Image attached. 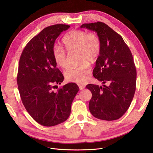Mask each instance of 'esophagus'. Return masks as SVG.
<instances>
[{
  "label": "esophagus",
  "mask_w": 153,
  "mask_h": 153,
  "mask_svg": "<svg viewBox=\"0 0 153 153\" xmlns=\"http://www.w3.org/2000/svg\"><path fill=\"white\" fill-rule=\"evenodd\" d=\"M78 87H79V89H80V90H82V89H84V88H85V85H83V84H78Z\"/></svg>",
  "instance_id": "esophagus-1"
}]
</instances>
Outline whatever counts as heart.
<instances>
[{
    "instance_id": "obj_1",
    "label": "heart",
    "mask_w": 153,
    "mask_h": 153,
    "mask_svg": "<svg viewBox=\"0 0 153 153\" xmlns=\"http://www.w3.org/2000/svg\"><path fill=\"white\" fill-rule=\"evenodd\" d=\"M63 43L68 52H78V61L80 64L77 66H73L66 69L64 75L69 82L84 83L90 73L91 62L98 59L101 52V41L96 34L88 33L82 30H73L64 36ZM52 55L57 65L61 68H66L68 61L66 53L61 47L54 45Z\"/></svg>"
}]
</instances>
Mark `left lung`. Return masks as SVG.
<instances>
[{"mask_svg": "<svg viewBox=\"0 0 153 153\" xmlns=\"http://www.w3.org/2000/svg\"><path fill=\"white\" fill-rule=\"evenodd\" d=\"M80 27L95 31L99 37L101 52L92 74L108 84L87 85L92 93L90 112L105 121L118 119L128 109L136 89L137 70L131 51L122 37L105 23L84 24Z\"/></svg>", "mask_w": 153, "mask_h": 153, "instance_id": "left-lung-1", "label": "left lung"}]
</instances>
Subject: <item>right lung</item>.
<instances>
[{"instance_id": "1", "label": "right lung", "mask_w": 153, "mask_h": 153, "mask_svg": "<svg viewBox=\"0 0 153 153\" xmlns=\"http://www.w3.org/2000/svg\"><path fill=\"white\" fill-rule=\"evenodd\" d=\"M70 25L46 27L32 38L22 53L17 84L22 103L30 116L45 126H53L68 119L79 87L69 83L58 90L64 76L56 68L52 48L58 36Z\"/></svg>"}]
</instances>
